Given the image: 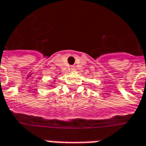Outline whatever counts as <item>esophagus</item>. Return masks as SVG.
I'll return each mask as SVG.
<instances>
[{
  "label": "esophagus",
  "instance_id": "esophagus-1",
  "mask_svg": "<svg viewBox=\"0 0 146 146\" xmlns=\"http://www.w3.org/2000/svg\"><path fill=\"white\" fill-rule=\"evenodd\" d=\"M75 70H76V67H75V66H70V70H71V71H74Z\"/></svg>",
  "mask_w": 146,
  "mask_h": 146
}]
</instances>
